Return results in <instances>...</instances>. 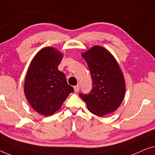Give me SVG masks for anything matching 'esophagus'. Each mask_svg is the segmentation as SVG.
Instances as JSON below:
<instances>
[{"instance_id":"esophagus-1","label":"esophagus","mask_w":155,"mask_h":155,"mask_svg":"<svg viewBox=\"0 0 155 155\" xmlns=\"http://www.w3.org/2000/svg\"><path fill=\"white\" fill-rule=\"evenodd\" d=\"M74 91L76 93H78V91H79L80 89V86L79 85H77V86H75L74 87Z\"/></svg>"}]
</instances>
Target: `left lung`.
I'll return each instance as SVG.
<instances>
[{"label": "left lung", "mask_w": 155, "mask_h": 155, "mask_svg": "<svg viewBox=\"0 0 155 155\" xmlns=\"http://www.w3.org/2000/svg\"><path fill=\"white\" fill-rule=\"evenodd\" d=\"M82 57L88 64L93 88L88 94L79 95L93 114L103 117L114 112L123 101L125 80L117 60L104 48L95 45Z\"/></svg>", "instance_id": "1"}]
</instances>
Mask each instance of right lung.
Listing matches in <instances>:
<instances>
[{"label": "right lung", "instance_id": "1", "mask_svg": "<svg viewBox=\"0 0 155 155\" xmlns=\"http://www.w3.org/2000/svg\"><path fill=\"white\" fill-rule=\"evenodd\" d=\"M62 54L54 48L41 50L32 60L25 81V94L32 108L49 116L61 107L74 88L58 70Z\"/></svg>", "mask_w": 155, "mask_h": 155}]
</instances>
